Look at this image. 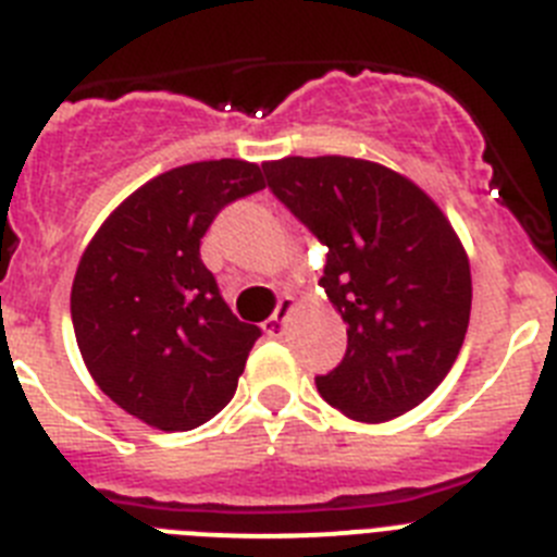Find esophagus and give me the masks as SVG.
I'll list each match as a JSON object with an SVG mask.
<instances>
[{
  "label": "esophagus",
  "instance_id": "obj_1",
  "mask_svg": "<svg viewBox=\"0 0 557 557\" xmlns=\"http://www.w3.org/2000/svg\"><path fill=\"white\" fill-rule=\"evenodd\" d=\"M294 310V302L290 299H280L277 310H274V315H269L267 322H263V330H267L269 335H280L283 333V322H285V315Z\"/></svg>",
  "mask_w": 557,
  "mask_h": 557
}]
</instances>
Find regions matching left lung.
Returning <instances> with one entry per match:
<instances>
[{"label":"left lung","instance_id":"left-lung-1","mask_svg":"<svg viewBox=\"0 0 557 557\" xmlns=\"http://www.w3.org/2000/svg\"><path fill=\"white\" fill-rule=\"evenodd\" d=\"M280 202L327 247L319 285L347 322V355L315 388L380 424L433 394L463 347L469 255L444 210L394 169L363 158L267 160Z\"/></svg>","mask_w":557,"mask_h":557}]
</instances>
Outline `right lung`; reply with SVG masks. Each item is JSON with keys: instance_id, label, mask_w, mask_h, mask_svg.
Here are the masks:
<instances>
[{"instance_id": "obj_1", "label": "right lung", "mask_w": 557, "mask_h": 557, "mask_svg": "<svg viewBox=\"0 0 557 557\" xmlns=\"http://www.w3.org/2000/svg\"><path fill=\"white\" fill-rule=\"evenodd\" d=\"M260 188L249 160L163 172L104 219L79 258L72 322L85 369L149 428H199L238 388L260 327L235 319L199 242L224 205Z\"/></svg>"}]
</instances>
